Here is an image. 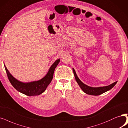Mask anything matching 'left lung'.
Instances as JSON below:
<instances>
[{"instance_id": "1", "label": "left lung", "mask_w": 128, "mask_h": 128, "mask_svg": "<svg viewBox=\"0 0 128 128\" xmlns=\"http://www.w3.org/2000/svg\"><path fill=\"white\" fill-rule=\"evenodd\" d=\"M72 69H73V72L74 74V77H75L76 80L78 84L79 85V86H80L81 89L83 90L84 92H85V93L88 94V95L97 96V95H99L102 94L104 93V92H106L110 90L111 88H112L116 85V84L117 82H113V84H112L108 86H106L99 87H90V86H88L85 85V84H84L78 77L77 74L75 72V70H74V68H72Z\"/></svg>"}]
</instances>
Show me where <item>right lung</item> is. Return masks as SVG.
I'll use <instances>...</instances> for the list:
<instances>
[{
    "instance_id": "1",
    "label": "right lung",
    "mask_w": 128,
    "mask_h": 128,
    "mask_svg": "<svg viewBox=\"0 0 128 128\" xmlns=\"http://www.w3.org/2000/svg\"><path fill=\"white\" fill-rule=\"evenodd\" d=\"M59 62L60 59L56 60L51 66L46 75L40 80L26 83L17 80L10 74L5 64L4 66L9 80L12 86L22 93L29 96H34L41 94L46 90L52 80L55 68Z\"/></svg>"
}]
</instances>
